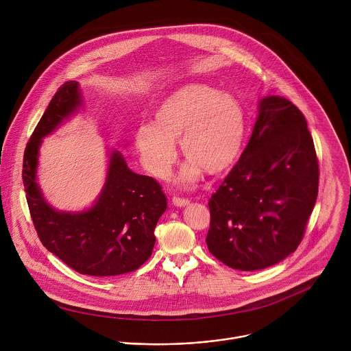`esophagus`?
Masks as SVG:
<instances>
[{
  "mask_svg": "<svg viewBox=\"0 0 351 351\" xmlns=\"http://www.w3.org/2000/svg\"><path fill=\"white\" fill-rule=\"evenodd\" d=\"M171 202H173V204L177 206V207H185L186 204H189V200H188V199H182V197H177V196H174Z\"/></svg>",
  "mask_w": 351,
  "mask_h": 351,
  "instance_id": "1",
  "label": "esophagus"
}]
</instances>
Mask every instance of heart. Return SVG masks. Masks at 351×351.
<instances>
[{"label":"heart","instance_id":"heart-1","mask_svg":"<svg viewBox=\"0 0 351 351\" xmlns=\"http://www.w3.org/2000/svg\"><path fill=\"white\" fill-rule=\"evenodd\" d=\"M247 134V114L241 101L204 84L185 85L156 108L152 125L136 132V149L144 169L166 178L177 160L180 141L188 158L178 174L182 185L195 184L203 169L219 174L240 156Z\"/></svg>","mask_w":351,"mask_h":351}]
</instances>
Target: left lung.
<instances>
[{
  "label": "left lung",
  "mask_w": 351,
  "mask_h": 351,
  "mask_svg": "<svg viewBox=\"0 0 351 351\" xmlns=\"http://www.w3.org/2000/svg\"><path fill=\"white\" fill-rule=\"evenodd\" d=\"M318 193V163L303 114L281 96L259 100L251 138L213 193L208 251L237 270H261L292 254Z\"/></svg>",
  "instance_id": "obj_1"
}]
</instances>
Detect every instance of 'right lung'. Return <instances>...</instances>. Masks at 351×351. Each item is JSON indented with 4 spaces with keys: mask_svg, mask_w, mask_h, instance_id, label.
I'll list each match as a JSON object with an SVG mask.
<instances>
[{
    "mask_svg": "<svg viewBox=\"0 0 351 351\" xmlns=\"http://www.w3.org/2000/svg\"><path fill=\"white\" fill-rule=\"evenodd\" d=\"M84 106L77 81L66 82L51 100L27 143L23 184L30 214L43 244L81 274L119 276L137 270L152 254L155 226L167 208L160 185L129 169L123 155L108 152L106 182L93 204L82 211L52 207L38 184L43 138Z\"/></svg>",
    "mask_w": 351,
    "mask_h": 351,
    "instance_id": "1",
    "label": "right lung"
}]
</instances>
